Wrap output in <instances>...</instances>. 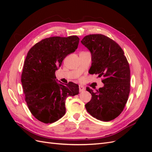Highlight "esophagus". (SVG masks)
<instances>
[{
    "label": "esophagus",
    "instance_id": "obj_1",
    "mask_svg": "<svg viewBox=\"0 0 152 152\" xmlns=\"http://www.w3.org/2000/svg\"><path fill=\"white\" fill-rule=\"evenodd\" d=\"M84 90H85V88H84V86H79V91L80 92H82V91H84Z\"/></svg>",
    "mask_w": 152,
    "mask_h": 152
}]
</instances>
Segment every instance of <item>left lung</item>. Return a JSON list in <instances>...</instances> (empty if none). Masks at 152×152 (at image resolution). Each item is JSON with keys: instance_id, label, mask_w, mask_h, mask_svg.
<instances>
[{"instance_id": "8db88e82", "label": "left lung", "mask_w": 152, "mask_h": 152, "mask_svg": "<svg viewBox=\"0 0 152 152\" xmlns=\"http://www.w3.org/2000/svg\"><path fill=\"white\" fill-rule=\"evenodd\" d=\"M81 43L91 53V74L103 77V87L94 92L86 105L87 112L98 120L108 122L121 113L130 92V68L123 50L117 42L102 34L86 35Z\"/></svg>"}]
</instances>
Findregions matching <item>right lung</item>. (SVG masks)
Here are the masks:
<instances>
[{
    "label": "right lung",
    "instance_id": "right-lung-1",
    "mask_svg": "<svg viewBox=\"0 0 152 152\" xmlns=\"http://www.w3.org/2000/svg\"><path fill=\"white\" fill-rule=\"evenodd\" d=\"M79 40L75 35L46 38L27 54L21 74L23 89L30 112L40 122L58 121L65 114L67 97L79 93L77 84H59L55 75L63 59L77 49Z\"/></svg>",
    "mask_w": 152,
    "mask_h": 152
}]
</instances>
